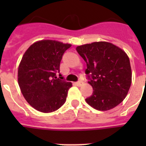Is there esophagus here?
I'll return each instance as SVG.
<instances>
[{"instance_id":"obj_1","label":"esophagus","mask_w":146,"mask_h":146,"mask_svg":"<svg viewBox=\"0 0 146 146\" xmlns=\"http://www.w3.org/2000/svg\"><path fill=\"white\" fill-rule=\"evenodd\" d=\"M74 84H75L76 86H81L82 85V81H79V82H75Z\"/></svg>"}]
</instances>
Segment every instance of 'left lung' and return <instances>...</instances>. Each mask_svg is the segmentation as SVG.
Masks as SVG:
<instances>
[{"label": "left lung", "instance_id": "obj_1", "mask_svg": "<svg viewBox=\"0 0 146 146\" xmlns=\"http://www.w3.org/2000/svg\"><path fill=\"white\" fill-rule=\"evenodd\" d=\"M86 62V73L93 93L86 102L98 111H108L123 101L132 82L129 59L124 50L107 42H92L76 47Z\"/></svg>", "mask_w": 146, "mask_h": 146}]
</instances>
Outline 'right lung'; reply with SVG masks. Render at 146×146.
<instances>
[{"instance_id": "1", "label": "right lung", "mask_w": 146, "mask_h": 146, "mask_svg": "<svg viewBox=\"0 0 146 146\" xmlns=\"http://www.w3.org/2000/svg\"><path fill=\"white\" fill-rule=\"evenodd\" d=\"M70 44L55 40L33 43L24 53L18 67V83L26 102L35 110L50 113L65 103L72 83L57 79L62 56Z\"/></svg>"}]
</instances>
